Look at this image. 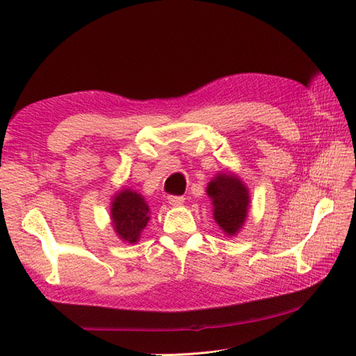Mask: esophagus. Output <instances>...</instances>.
Returning a JSON list of instances; mask_svg holds the SVG:
<instances>
[{
	"instance_id": "obj_1",
	"label": "esophagus",
	"mask_w": 356,
	"mask_h": 356,
	"mask_svg": "<svg viewBox=\"0 0 356 356\" xmlns=\"http://www.w3.org/2000/svg\"><path fill=\"white\" fill-rule=\"evenodd\" d=\"M184 202H185V199L182 197V195H168V203L172 207L184 205Z\"/></svg>"
}]
</instances>
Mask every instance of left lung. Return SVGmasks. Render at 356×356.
I'll return each instance as SVG.
<instances>
[{
    "label": "left lung",
    "mask_w": 356,
    "mask_h": 356,
    "mask_svg": "<svg viewBox=\"0 0 356 356\" xmlns=\"http://www.w3.org/2000/svg\"><path fill=\"white\" fill-rule=\"evenodd\" d=\"M207 194L213 200L214 220L226 236H236L245 225L249 193L245 184L232 172H220L211 180Z\"/></svg>",
    "instance_id": "obj_1"
}]
</instances>
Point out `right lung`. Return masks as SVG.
Returning a JSON list of instances; mask_svg holds the SVG:
<instances>
[{"label":"right lung","instance_id":"right-lung-1","mask_svg":"<svg viewBox=\"0 0 356 356\" xmlns=\"http://www.w3.org/2000/svg\"><path fill=\"white\" fill-rule=\"evenodd\" d=\"M148 220L149 208L140 194L124 188L113 197L111 222L120 240L136 243Z\"/></svg>","mask_w":356,"mask_h":356}]
</instances>
